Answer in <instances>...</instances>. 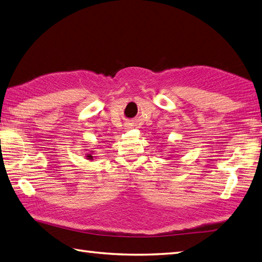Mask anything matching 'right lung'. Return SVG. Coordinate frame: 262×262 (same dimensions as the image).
<instances>
[{
  "label": "right lung",
  "mask_w": 262,
  "mask_h": 262,
  "mask_svg": "<svg viewBox=\"0 0 262 262\" xmlns=\"http://www.w3.org/2000/svg\"><path fill=\"white\" fill-rule=\"evenodd\" d=\"M89 159H92V157H91V155H89V157H88Z\"/></svg>",
  "instance_id": "right-lung-1"
}]
</instances>
